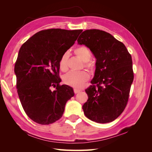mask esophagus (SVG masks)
I'll return each instance as SVG.
<instances>
[{
	"label": "esophagus",
	"instance_id": "esophagus-1",
	"mask_svg": "<svg viewBox=\"0 0 152 152\" xmlns=\"http://www.w3.org/2000/svg\"><path fill=\"white\" fill-rule=\"evenodd\" d=\"M73 91H74L75 94H77V93H79L80 91H81L80 89H77V88H74V89H73Z\"/></svg>",
	"mask_w": 152,
	"mask_h": 152
}]
</instances>
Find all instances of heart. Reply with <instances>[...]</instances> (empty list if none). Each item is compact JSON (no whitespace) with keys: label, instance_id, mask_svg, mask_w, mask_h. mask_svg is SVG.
<instances>
[{"label":"heart","instance_id":"b5f03b06","mask_svg":"<svg viewBox=\"0 0 152 152\" xmlns=\"http://www.w3.org/2000/svg\"><path fill=\"white\" fill-rule=\"evenodd\" d=\"M74 53L82 61L85 62V66L86 68H91L93 67L92 63L89 62L91 58V53L88 48L85 46L79 47L74 50ZM68 59V53H65L62 55L60 60H59V69L62 72H66L67 70ZM89 79V73L85 71H82L80 72H69L63 77V80L64 83L66 85L79 88L83 86Z\"/></svg>","mask_w":152,"mask_h":152}]
</instances>
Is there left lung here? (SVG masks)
I'll return each instance as SVG.
<instances>
[{
	"mask_svg": "<svg viewBox=\"0 0 152 152\" xmlns=\"http://www.w3.org/2000/svg\"><path fill=\"white\" fill-rule=\"evenodd\" d=\"M94 56L96 70L88 99L82 109L85 115L98 123L112 122L125 109L134 79L131 54L122 42L104 31H84L77 40Z\"/></svg>",
	"mask_w": 152,
	"mask_h": 152,
	"instance_id": "left-lung-1",
	"label": "left lung"
}]
</instances>
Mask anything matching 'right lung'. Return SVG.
<instances>
[{
  "mask_svg": "<svg viewBox=\"0 0 152 152\" xmlns=\"http://www.w3.org/2000/svg\"><path fill=\"white\" fill-rule=\"evenodd\" d=\"M82 31L44 30L21 45L15 66L17 91L25 113L35 122L48 125L59 120L74 96L71 87L59 85V63Z\"/></svg>",
  "mask_w": 152,
  "mask_h": 152,
  "instance_id": "1",
  "label": "right lung"
}]
</instances>
